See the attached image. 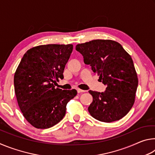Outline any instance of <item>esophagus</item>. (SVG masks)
I'll list each match as a JSON object with an SVG mask.
<instances>
[{"label":"esophagus","instance_id":"34e87169","mask_svg":"<svg viewBox=\"0 0 155 155\" xmlns=\"http://www.w3.org/2000/svg\"><path fill=\"white\" fill-rule=\"evenodd\" d=\"M77 92L78 93V94H80V93H83V92H85V90H81V89H77Z\"/></svg>","mask_w":155,"mask_h":155}]
</instances>
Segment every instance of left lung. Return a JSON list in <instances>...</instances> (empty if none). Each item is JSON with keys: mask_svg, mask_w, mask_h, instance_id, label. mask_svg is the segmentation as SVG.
I'll return each instance as SVG.
<instances>
[{"mask_svg": "<svg viewBox=\"0 0 155 155\" xmlns=\"http://www.w3.org/2000/svg\"><path fill=\"white\" fill-rule=\"evenodd\" d=\"M76 50L83 56L104 85V92L90 90L93 101L90 115L104 122L119 120L134 104L138 78L133 59L120 44L109 40H95L79 44Z\"/></svg>", "mask_w": 155, "mask_h": 155, "instance_id": "obj_1", "label": "left lung"}]
</instances>
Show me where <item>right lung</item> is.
I'll use <instances>...</instances> for the list:
<instances>
[{
  "mask_svg": "<svg viewBox=\"0 0 155 155\" xmlns=\"http://www.w3.org/2000/svg\"><path fill=\"white\" fill-rule=\"evenodd\" d=\"M72 44H47L33 47L21 59L14 74V89L25 119L37 128H48L64 118L67 103L77 91L54 87L64 78L65 65Z\"/></svg>",
  "mask_w": 155,
  "mask_h": 155,
  "instance_id": "right-lung-1",
  "label": "right lung"
}]
</instances>
